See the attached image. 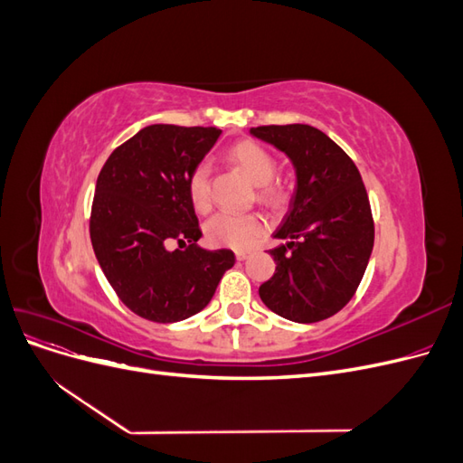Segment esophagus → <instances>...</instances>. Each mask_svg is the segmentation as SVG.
Wrapping results in <instances>:
<instances>
[{
    "label": "esophagus",
    "instance_id": "obj_1",
    "mask_svg": "<svg viewBox=\"0 0 463 463\" xmlns=\"http://www.w3.org/2000/svg\"><path fill=\"white\" fill-rule=\"evenodd\" d=\"M249 250H235V259L237 260H245V259H249Z\"/></svg>",
    "mask_w": 463,
    "mask_h": 463
}]
</instances>
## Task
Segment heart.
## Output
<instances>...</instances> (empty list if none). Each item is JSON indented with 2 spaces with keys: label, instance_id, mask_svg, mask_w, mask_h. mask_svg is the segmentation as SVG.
<instances>
[{
  "label": "heart",
  "instance_id": "1",
  "mask_svg": "<svg viewBox=\"0 0 463 463\" xmlns=\"http://www.w3.org/2000/svg\"><path fill=\"white\" fill-rule=\"evenodd\" d=\"M232 162L259 185V199L270 206H282L288 201V191L274 184L278 162L272 154L257 143H240L230 150ZM213 167L203 160L193 167L187 181L189 199L197 213H206L213 204ZM266 232V222L259 214H233L218 213L204 223V237L210 245L245 250L255 247Z\"/></svg>",
  "mask_w": 463,
  "mask_h": 463
}]
</instances>
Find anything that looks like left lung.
<instances>
[{
	"mask_svg": "<svg viewBox=\"0 0 463 463\" xmlns=\"http://www.w3.org/2000/svg\"><path fill=\"white\" fill-rule=\"evenodd\" d=\"M250 135L282 150L298 185L270 249L274 276L259 288L269 309L301 325L325 320L349 303L369 264L374 223L354 160L311 125H262Z\"/></svg>",
	"mask_w": 463,
	"mask_h": 463,
	"instance_id": "obj_1",
	"label": "left lung"
}]
</instances>
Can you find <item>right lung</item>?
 <instances>
[{
    "mask_svg": "<svg viewBox=\"0 0 463 463\" xmlns=\"http://www.w3.org/2000/svg\"><path fill=\"white\" fill-rule=\"evenodd\" d=\"M220 135L216 128L148 125L111 152L98 175L94 255L125 307L146 320L197 315L235 262L230 249L197 245L203 232L187 189ZM174 241L186 249L172 251Z\"/></svg>",
    "mask_w": 463,
    "mask_h": 463,
    "instance_id": "add662e5",
    "label": "right lung"
}]
</instances>
